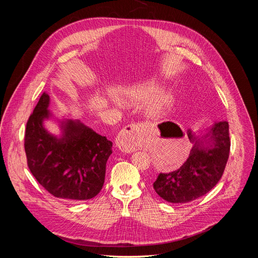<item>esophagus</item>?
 Returning a JSON list of instances; mask_svg holds the SVG:
<instances>
[{"instance_id":"obj_1","label":"esophagus","mask_w":258,"mask_h":258,"mask_svg":"<svg viewBox=\"0 0 258 258\" xmlns=\"http://www.w3.org/2000/svg\"><path fill=\"white\" fill-rule=\"evenodd\" d=\"M139 136V125L133 123L126 125L118 136L117 145L121 151L133 153L137 147V138Z\"/></svg>"}]
</instances>
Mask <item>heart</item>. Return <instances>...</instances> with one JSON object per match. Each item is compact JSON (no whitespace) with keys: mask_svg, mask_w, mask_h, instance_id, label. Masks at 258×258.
Segmentation results:
<instances>
[{"mask_svg":"<svg viewBox=\"0 0 258 258\" xmlns=\"http://www.w3.org/2000/svg\"><path fill=\"white\" fill-rule=\"evenodd\" d=\"M157 90L158 86L154 81H145L143 84H139L130 88L124 93V97L128 101L133 102L142 101L151 96ZM174 99L175 95L171 89L159 90L150 99V101L147 102L145 106V112L151 117H160L165 114L173 105Z\"/></svg>","mask_w":258,"mask_h":258,"instance_id":"b5f03b06","label":"heart"}]
</instances>
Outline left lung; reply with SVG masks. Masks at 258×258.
<instances>
[{
	"instance_id": "left-lung-1",
	"label": "left lung",
	"mask_w": 258,
	"mask_h": 258,
	"mask_svg": "<svg viewBox=\"0 0 258 258\" xmlns=\"http://www.w3.org/2000/svg\"><path fill=\"white\" fill-rule=\"evenodd\" d=\"M187 136L192 144L188 159L179 169L160 173L153 184L162 199L174 204H184L209 192L221 180L230 153L227 121L215 122L201 136L191 131Z\"/></svg>"
}]
</instances>
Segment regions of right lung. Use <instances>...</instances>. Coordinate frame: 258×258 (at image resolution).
Segmentation results:
<instances>
[{
  "mask_svg": "<svg viewBox=\"0 0 258 258\" xmlns=\"http://www.w3.org/2000/svg\"><path fill=\"white\" fill-rule=\"evenodd\" d=\"M50 97L40 96L26 125L27 164L46 190L62 200L86 201L96 197L103 186L105 166L113 143L80 121L59 120L61 135L44 127L53 117Z\"/></svg>",
  "mask_w": 258,
  "mask_h": 258,
  "instance_id": "right-lung-1",
  "label": "right lung"
}]
</instances>
